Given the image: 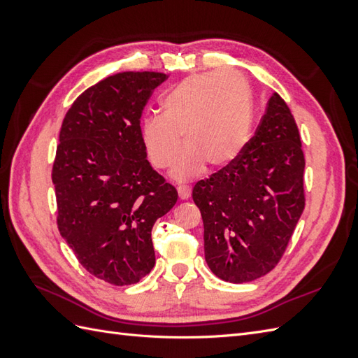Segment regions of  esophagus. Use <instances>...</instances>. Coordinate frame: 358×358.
Returning <instances> with one entry per match:
<instances>
[{
    "instance_id": "obj_1",
    "label": "esophagus",
    "mask_w": 358,
    "mask_h": 358,
    "mask_svg": "<svg viewBox=\"0 0 358 358\" xmlns=\"http://www.w3.org/2000/svg\"><path fill=\"white\" fill-rule=\"evenodd\" d=\"M178 194H179V199L180 200H188L191 197V188L189 187H178Z\"/></svg>"
}]
</instances>
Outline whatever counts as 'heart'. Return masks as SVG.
Returning <instances> with one entry per match:
<instances>
[{"label":"heart","mask_w":358,"mask_h":358,"mask_svg":"<svg viewBox=\"0 0 358 358\" xmlns=\"http://www.w3.org/2000/svg\"><path fill=\"white\" fill-rule=\"evenodd\" d=\"M162 116L140 125V138L152 166L175 162L182 136L187 149L171 170L179 182L201 176L208 167H227L242 155L252 131V99L242 76L206 73L180 82L161 101Z\"/></svg>","instance_id":"obj_1"}]
</instances>
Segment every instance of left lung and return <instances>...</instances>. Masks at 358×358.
<instances>
[{
  "label": "left lung",
  "mask_w": 358,
  "mask_h": 358,
  "mask_svg": "<svg viewBox=\"0 0 358 358\" xmlns=\"http://www.w3.org/2000/svg\"><path fill=\"white\" fill-rule=\"evenodd\" d=\"M303 171L296 121L275 92L242 155L192 189L204 258L216 276L251 282L279 263L305 209Z\"/></svg>",
  "instance_id": "8db88e82"
}]
</instances>
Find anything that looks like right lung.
<instances>
[{
	"label": "right lung",
	"mask_w": 358,
	"mask_h": 358,
	"mask_svg": "<svg viewBox=\"0 0 358 358\" xmlns=\"http://www.w3.org/2000/svg\"><path fill=\"white\" fill-rule=\"evenodd\" d=\"M164 73L124 71L80 94L62 121L52 182L58 229L79 263L112 285L155 264L152 227L178 201L148 161L140 117Z\"/></svg>",
	"instance_id": "obj_1"
}]
</instances>
